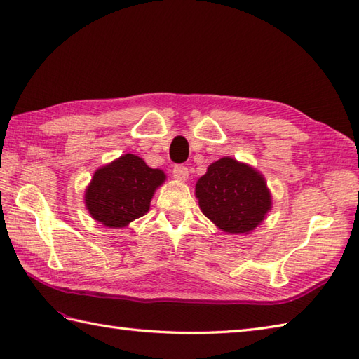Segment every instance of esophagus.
I'll list each match as a JSON object with an SVG mask.
<instances>
[{"instance_id":"obj_1","label":"esophagus","mask_w":359,"mask_h":359,"mask_svg":"<svg viewBox=\"0 0 359 359\" xmlns=\"http://www.w3.org/2000/svg\"><path fill=\"white\" fill-rule=\"evenodd\" d=\"M172 174H174V177L177 179V180L185 182L188 179L189 171H188V168L184 166V165H175L174 170H172Z\"/></svg>"}]
</instances>
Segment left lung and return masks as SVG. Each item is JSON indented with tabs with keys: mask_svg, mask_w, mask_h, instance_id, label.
Segmentation results:
<instances>
[{
	"mask_svg": "<svg viewBox=\"0 0 359 359\" xmlns=\"http://www.w3.org/2000/svg\"><path fill=\"white\" fill-rule=\"evenodd\" d=\"M196 197L203 215L228 234H250L271 210L262 174L233 157L208 166L197 180Z\"/></svg>",
	"mask_w": 359,
	"mask_h": 359,
	"instance_id": "1",
	"label": "left lung"
}]
</instances>
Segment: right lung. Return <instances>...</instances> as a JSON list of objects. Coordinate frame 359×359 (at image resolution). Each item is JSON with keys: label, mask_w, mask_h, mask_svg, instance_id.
I'll return each instance as SVG.
<instances>
[{"label": "right lung", "mask_w": 359, "mask_h": 359, "mask_svg": "<svg viewBox=\"0 0 359 359\" xmlns=\"http://www.w3.org/2000/svg\"><path fill=\"white\" fill-rule=\"evenodd\" d=\"M165 179L162 170H152L143 158L125 154L94 172L85 191L86 208L102 225L123 228L147 215Z\"/></svg>", "instance_id": "add662e5"}]
</instances>
